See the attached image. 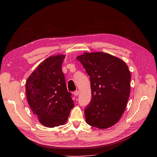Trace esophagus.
I'll return each instance as SVG.
<instances>
[{"label":"esophagus","mask_w":157,"mask_h":157,"mask_svg":"<svg viewBox=\"0 0 157 157\" xmlns=\"http://www.w3.org/2000/svg\"><path fill=\"white\" fill-rule=\"evenodd\" d=\"M79 94V91H78V90H76V91H75V92H74V95L75 96H78Z\"/></svg>","instance_id":"obj_1"}]
</instances>
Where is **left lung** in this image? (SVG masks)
Wrapping results in <instances>:
<instances>
[{"instance_id":"1","label":"left lung","mask_w":157,"mask_h":157,"mask_svg":"<svg viewBox=\"0 0 157 157\" xmlns=\"http://www.w3.org/2000/svg\"><path fill=\"white\" fill-rule=\"evenodd\" d=\"M89 76L91 100L84 109L87 124L102 129L116 124L124 113L130 92V73L121 59L103 52L76 57Z\"/></svg>"}]
</instances>
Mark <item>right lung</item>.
I'll use <instances>...</instances> for the list:
<instances>
[{"label":"right lung","mask_w":157,"mask_h":157,"mask_svg":"<svg viewBox=\"0 0 157 157\" xmlns=\"http://www.w3.org/2000/svg\"><path fill=\"white\" fill-rule=\"evenodd\" d=\"M64 58L63 55L50 56L38 65L26 82L29 105L47 127L64 124L74 107L61 69Z\"/></svg>","instance_id":"add662e5"}]
</instances>
